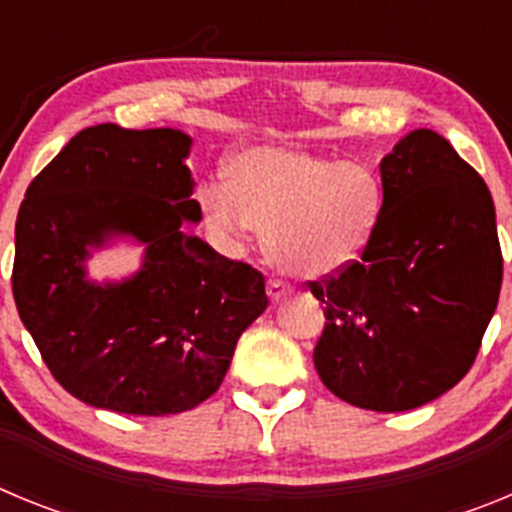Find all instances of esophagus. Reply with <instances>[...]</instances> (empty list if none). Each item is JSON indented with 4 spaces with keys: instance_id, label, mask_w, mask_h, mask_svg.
<instances>
[{
    "instance_id": "34e87169",
    "label": "esophagus",
    "mask_w": 512,
    "mask_h": 512,
    "mask_svg": "<svg viewBox=\"0 0 512 512\" xmlns=\"http://www.w3.org/2000/svg\"><path fill=\"white\" fill-rule=\"evenodd\" d=\"M266 295H269L271 302H282L292 295V287L284 282H279V279H271V282L266 284Z\"/></svg>"
}]
</instances>
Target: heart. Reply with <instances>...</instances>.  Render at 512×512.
<instances>
[{
  "label": "heart",
  "instance_id": "heart-1",
  "mask_svg": "<svg viewBox=\"0 0 512 512\" xmlns=\"http://www.w3.org/2000/svg\"><path fill=\"white\" fill-rule=\"evenodd\" d=\"M225 184L200 189L202 212L230 233L264 235L266 256L287 274L330 277L359 259L382 215V182L369 164L292 146L235 153Z\"/></svg>",
  "mask_w": 512,
  "mask_h": 512
}]
</instances>
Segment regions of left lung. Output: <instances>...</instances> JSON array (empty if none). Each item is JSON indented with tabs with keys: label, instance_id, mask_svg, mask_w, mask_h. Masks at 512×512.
Wrapping results in <instances>:
<instances>
[{
	"label": "left lung",
	"instance_id": "8db88e82",
	"mask_svg": "<svg viewBox=\"0 0 512 512\" xmlns=\"http://www.w3.org/2000/svg\"><path fill=\"white\" fill-rule=\"evenodd\" d=\"M382 215L361 261L312 282L325 305L315 369L336 397L405 413L449 392L474 364L503 284L485 179L433 130L379 164Z\"/></svg>",
	"mask_w": 512,
	"mask_h": 512
}]
</instances>
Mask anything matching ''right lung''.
<instances>
[{"instance_id": "add662e5", "label": "right lung", "mask_w": 512, "mask_h": 512, "mask_svg": "<svg viewBox=\"0 0 512 512\" xmlns=\"http://www.w3.org/2000/svg\"><path fill=\"white\" fill-rule=\"evenodd\" d=\"M182 130H81L27 187L12 292L56 382L92 408L176 415L215 395L243 330L266 310L264 277L192 235L200 202ZM117 240L144 248L130 278L86 261Z\"/></svg>"}]
</instances>
